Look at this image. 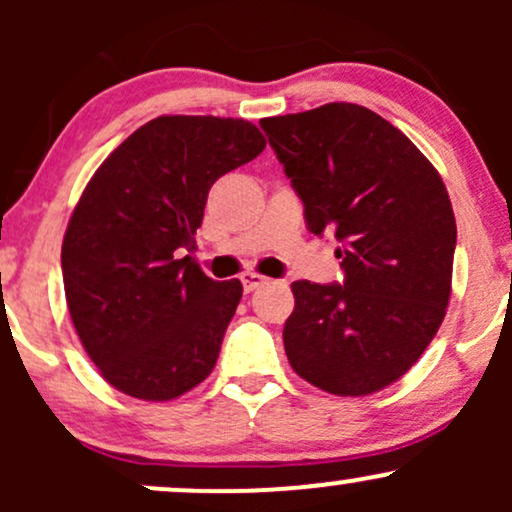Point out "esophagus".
Segmentation results:
<instances>
[{
    "instance_id": "esophagus-1",
    "label": "esophagus",
    "mask_w": 512,
    "mask_h": 512,
    "mask_svg": "<svg viewBox=\"0 0 512 512\" xmlns=\"http://www.w3.org/2000/svg\"><path fill=\"white\" fill-rule=\"evenodd\" d=\"M240 281H243L245 293H250V291L260 289V286L267 284V276H262L257 272H245V274H240Z\"/></svg>"
}]
</instances>
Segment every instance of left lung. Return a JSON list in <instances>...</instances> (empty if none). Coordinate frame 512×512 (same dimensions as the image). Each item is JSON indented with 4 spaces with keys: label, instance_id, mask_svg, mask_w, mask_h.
Listing matches in <instances>:
<instances>
[{
    "label": "left lung",
    "instance_id": "obj_1",
    "mask_svg": "<svg viewBox=\"0 0 512 512\" xmlns=\"http://www.w3.org/2000/svg\"><path fill=\"white\" fill-rule=\"evenodd\" d=\"M260 127L308 231L337 238L344 269L342 284H291V368L332 395H373L419 361L448 308L457 226L443 178L409 137L356 103Z\"/></svg>",
    "mask_w": 512,
    "mask_h": 512
}]
</instances>
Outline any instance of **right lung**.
I'll use <instances>...</instances> for the list:
<instances>
[{"mask_svg": "<svg viewBox=\"0 0 512 512\" xmlns=\"http://www.w3.org/2000/svg\"><path fill=\"white\" fill-rule=\"evenodd\" d=\"M252 122L163 115L129 134L93 173L62 243L69 315L110 385L168 402L214 370L243 296L185 255L221 175L262 154Z\"/></svg>", "mask_w": 512, "mask_h": 512, "instance_id": "1", "label": "right lung"}]
</instances>
